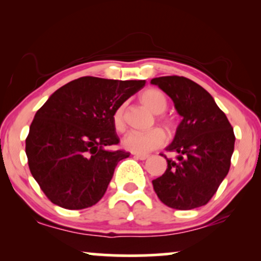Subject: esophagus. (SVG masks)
<instances>
[{"label":"esophagus","mask_w":261,"mask_h":261,"mask_svg":"<svg viewBox=\"0 0 261 261\" xmlns=\"http://www.w3.org/2000/svg\"><path fill=\"white\" fill-rule=\"evenodd\" d=\"M134 156L137 159H140V160H146L148 159V154H134Z\"/></svg>","instance_id":"1"}]
</instances>
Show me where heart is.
<instances>
[{
  "label": "heart",
  "instance_id": "b5f03b06",
  "mask_svg": "<svg viewBox=\"0 0 261 261\" xmlns=\"http://www.w3.org/2000/svg\"><path fill=\"white\" fill-rule=\"evenodd\" d=\"M140 101L144 106L154 114H162L165 112L167 107V101L165 95L156 89H147L140 95ZM124 107L120 106L115 109L113 114V126L117 132L124 129ZM166 137L164 132L159 128L146 132L130 130L124 135L122 139V146L124 149L135 154H145L153 151V149L162 147L165 144Z\"/></svg>",
  "mask_w": 261,
  "mask_h": 261
}]
</instances>
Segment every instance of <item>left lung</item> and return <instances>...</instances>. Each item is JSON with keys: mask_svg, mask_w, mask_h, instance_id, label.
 <instances>
[{"mask_svg": "<svg viewBox=\"0 0 261 261\" xmlns=\"http://www.w3.org/2000/svg\"><path fill=\"white\" fill-rule=\"evenodd\" d=\"M172 99L181 116L176 134L165 148L167 169L152 180L164 204L190 210L206 204L226 178L234 152V130L226 114L205 89L185 77L165 76L151 80Z\"/></svg>", "mask_w": 261, "mask_h": 261, "instance_id": "left-lung-1", "label": "left lung"}]
</instances>
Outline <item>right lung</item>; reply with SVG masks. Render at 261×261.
I'll use <instances>...</instances> for the list:
<instances>
[{"mask_svg": "<svg viewBox=\"0 0 261 261\" xmlns=\"http://www.w3.org/2000/svg\"><path fill=\"white\" fill-rule=\"evenodd\" d=\"M146 81L81 77L49 96L26 139L32 176L53 204L70 210L94 205L106 194L123 151L113 114Z\"/></svg>", "mask_w": 261, "mask_h": 261, "instance_id": "add662e5", "label": "right lung"}]
</instances>
